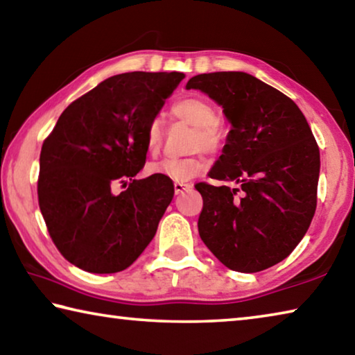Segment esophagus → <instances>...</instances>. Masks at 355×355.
I'll list each match as a JSON object with an SVG mask.
<instances>
[{
	"label": "esophagus",
	"instance_id": "1",
	"mask_svg": "<svg viewBox=\"0 0 355 355\" xmlns=\"http://www.w3.org/2000/svg\"><path fill=\"white\" fill-rule=\"evenodd\" d=\"M191 188H192V186L188 184V183H175V184H173V189H175V194H177V196L183 194V192L189 191Z\"/></svg>",
	"mask_w": 355,
	"mask_h": 355
}]
</instances>
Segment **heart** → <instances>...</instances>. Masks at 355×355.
Wrapping results in <instances>:
<instances>
[{
  "instance_id": "b5f03b06",
  "label": "heart",
  "mask_w": 355,
  "mask_h": 355,
  "mask_svg": "<svg viewBox=\"0 0 355 355\" xmlns=\"http://www.w3.org/2000/svg\"><path fill=\"white\" fill-rule=\"evenodd\" d=\"M175 119L183 120L194 128L191 148H202L205 152H216L224 142V133L219 128V112L208 100L200 97H188L178 100L171 107ZM163 142V123L153 119L148 123L146 133V146L150 153H156ZM205 159L202 156H186V158H166L148 166V173L163 175L175 183H186L205 171Z\"/></svg>"
}]
</instances>
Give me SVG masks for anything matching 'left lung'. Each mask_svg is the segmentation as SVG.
I'll return each mask as SVG.
<instances>
[{
    "instance_id": "left-lung-1",
    "label": "left lung",
    "mask_w": 355,
    "mask_h": 355,
    "mask_svg": "<svg viewBox=\"0 0 355 355\" xmlns=\"http://www.w3.org/2000/svg\"><path fill=\"white\" fill-rule=\"evenodd\" d=\"M222 106L228 123L222 155L208 175L235 186L197 183L199 235L228 269L258 272L291 254L316 209L320 148L291 98L244 71L192 76Z\"/></svg>"
}]
</instances>
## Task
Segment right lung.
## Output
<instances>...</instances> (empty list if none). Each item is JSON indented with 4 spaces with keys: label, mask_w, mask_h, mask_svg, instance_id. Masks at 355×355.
I'll return each mask as SVG.
<instances>
[{
    "label": "right lung",
    "mask_w": 355,
    "mask_h": 355,
    "mask_svg": "<svg viewBox=\"0 0 355 355\" xmlns=\"http://www.w3.org/2000/svg\"><path fill=\"white\" fill-rule=\"evenodd\" d=\"M183 73L107 78L67 106L40 152L39 207L65 260L83 271L127 269L152 241L173 197L172 180H135L146 133ZM119 182L129 184L116 195Z\"/></svg>",
    "instance_id": "obj_1"
}]
</instances>
